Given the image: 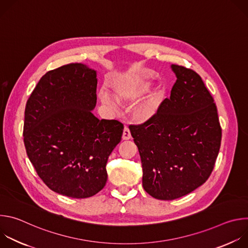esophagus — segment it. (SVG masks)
<instances>
[{
  "label": "esophagus",
  "instance_id": "34e87169",
  "mask_svg": "<svg viewBox=\"0 0 248 248\" xmlns=\"http://www.w3.org/2000/svg\"><path fill=\"white\" fill-rule=\"evenodd\" d=\"M130 138H131V134H130L129 128L127 126H125L124 129V132H123V139L124 140H128Z\"/></svg>",
  "mask_w": 248,
  "mask_h": 248
}]
</instances>
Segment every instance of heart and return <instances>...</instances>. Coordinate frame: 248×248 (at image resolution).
I'll use <instances>...</instances> for the list:
<instances>
[{
  "label": "heart",
  "mask_w": 248,
  "mask_h": 248,
  "mask_svg": "<svg viewBox=\"0 0 248 248\" xmlns=\"http://www.w3.org/2000/svg\"><path fill=\"white\" fill-rule=\"evenodd\" d=\"M150 89V82L142 78H130L117 85L115 92L120 101L132 102L146 94ZM101 100L104 104L116 108V102L111 94L102 90L100 92ZM160 106V97L157 92L150 94L145 101L141 103L135 112V117L140 122L150 120L158 111Z\"/></svg>",
  "instance_id": "1"
}]
</instances>
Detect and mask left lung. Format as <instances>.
Segmentation results:
<instances>
[{
    "mask_svg": "<svg viewBox=\"0 0 248 248\" xmlns=\"http://www.w3.org/2000/svg\"><path fill=\"white\" fill-rule=\"evenodd\" d=\"M176 76L157 114L130 132L142 164L145 191L160 200L185 196L214 169L222 127L214 98L193 69L171 64Z\"/></svg>",
    "mask_w": 248,
    "mask_h": 248,
    "instance_id": "left-lung-1",
    "label": "left lung"
}]
</instances>
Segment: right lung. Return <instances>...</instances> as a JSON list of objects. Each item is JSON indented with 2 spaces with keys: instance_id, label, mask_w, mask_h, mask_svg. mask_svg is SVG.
Listing matches in <instances>:
<instances>
[{
  "instance_id": "right-lung-1",
  "label": "right lung",
  "mask_w": 248,
  "mask_h": 248,
  "mask_svg": "<svg viewBox=\"0 0 248 248\" xmlns=\"http://www.w3.org/2000/svg\"><path fill=\"white\" fill-rule=\"evenodd\" d=\"M94 69L68 63L50 70L35 86L24 112L27 156L53 191L87 198L104 188L108 159L120 143L124 124L98 120Z\"/></svg>"
}]
</instances>
